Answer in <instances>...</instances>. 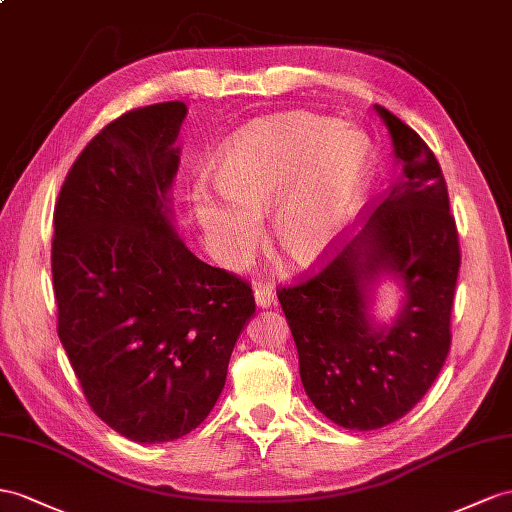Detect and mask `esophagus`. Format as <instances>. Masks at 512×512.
I'll return each instance as SVG.
<instances>
[{
    "instance_id": "obj_1",
    "label": "esophagus",
    "mask_w": 512,
    "mask_h": 512,
    "mask_svg": "<svg viewBox=\"0 0 512 512\" xmlns=\"http://www.w3.org/2000/svg\"><path fill=\"white\" fill-rule=\"evenodd\" d=\"M253 294H255L257 307H270V305H274V300H277V296H274V290L266 283H255Z\"/></svg>"
}]
</instances>
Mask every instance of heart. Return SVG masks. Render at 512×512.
Segmentation results:
<instances>
[{"instance_id":"heart-1","label":"heart","mask_w":512,"mask_h":512,"mask_svg":"<svg viewBox=\"0 0 512 512\" xmlns=\"http://www.w3.org/2000/svg\"><path fill=\"white\" fill-rule=\"evenodd\" d=\"M370 166L372 142L361 129L305 112L272 116L222 151V192L196 188L192 209L229 268L253 257L270 209L277 246L296 264H313L355 216Z\"/></svg>"}]
</instances>
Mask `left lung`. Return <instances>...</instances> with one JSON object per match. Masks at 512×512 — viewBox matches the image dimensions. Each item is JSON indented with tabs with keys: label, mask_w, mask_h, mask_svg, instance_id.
<instances>
[{
	"label": "left lung",
	"mask_w": 512,
	"mask_h": 512,
	"mask_svg": "<svg viewBox=\"0 0 512 512\" xmlns=\"http://www.w3.org/2000/svg\"><path fill=\"white\" fill-rule=\"evenodd\" d=\"M402 173L365 227L320 268L277 290L300 381L320 413L350 430H376L424 398L450 352L461 246L435 153L383 106ZM316 268V266H313ZM393 276L405 305L391 327L367 316L371 287Z\"/></svg>",
	"instance_id": "obj_1"
}]
</instances>
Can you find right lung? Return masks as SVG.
Here are the masks:
<instances>
[{
  "label": "right lung",
  "instance_id": "right-lung-1",
  "mask_svg": "<svg viewBox=\"0 0 512 512\" xmlns=\"http://www.w3.org/2000/svg\"><path fill=\"white\" fill-rule=\"evenodd\" d=\"M181 101L129 110L77 155L54 212L58 337L103 422L138 443L175 441L214 409L255 313L238 274L175 233Z\"/></svg>",
  "mask_w": 512,
  "mask_h": 512
}]
</instances>
